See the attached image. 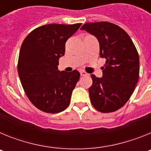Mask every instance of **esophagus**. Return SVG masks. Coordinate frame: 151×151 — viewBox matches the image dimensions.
I'll list each match as a JSON object with an SVG mask.
<instances>
[{
	"label": "esophagus",
	"mask_w": 151,
	"mask_h": 151,
	"mask_svg": "<svg viewBox=\"0 0 151 151\" xmlns=\"http://www.w3.org/2000/svg\"><path fill=\"white\" fill-rule=\"evenodd\" d=\"M81 76H88V73H86V72H85V71H81Z\"/></svg>",
	"instance_id": "esophagus-1"
}]
</instances>
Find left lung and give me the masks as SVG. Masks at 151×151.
Instances as JSON below:
<instances>
[{"label":"left lung","instance_id":"obj_1","mask_svg":"<svg viewBox=\"0 0 151 151\" xmlns=\"http://www.w3.org/2000/svg\"><path fill=\"white\" fill-rule=\"evenodd\" d=\"M81 30L95 36L100 56L106 59L103 76L91 75L93 83L88 92L91 102L101 113H111L129 101L139 78V57L129 35L108 22L84 24Z\"/></svg>","mask_w":151,"mask_h":151}]
</instances>
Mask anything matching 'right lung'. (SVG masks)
I'll return each mask as SVG.
<instances>
[{
    "label": "right lung",
    "mask_w": 151,
    "mask_h": 151,
    "mask_svg": "<svg viewBox=\"0 0 151 151\" xmlns=\"http://www.w3.org/2000/svg\"><path fill=\"white\" fill-rule=\"evenodd\" d=\"M82 23L48 24L34 29L21 46L18 74L26 95L35 106L45 113L66 110L80 78L77 70H58L65 45Z\"/></svg>",
    "instance_id": "obj_1"
}]
</instances>
